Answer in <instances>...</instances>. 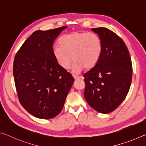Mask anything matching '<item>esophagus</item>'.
Returning a JSON list of instances; mask_svg holds the SVG:
<instances>
[{"label":"esophagus","mask_w":146,"mask_h":146,"mask_svg":"<svg viewBox=\"0 0 146 146\" xmlns=\"http://www.w3.org/2000/svg\"><path fill=\"white\" fill-rule=\"evenodd\" d=\"M73 78L75 79V80H77V79H79V78H81L80 76H78V75H73Z\"/></svg>","instance_id":"34e87169"}]
</instances>
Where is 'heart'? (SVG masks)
Masks as SVG:
<instances>
[{
    "instance_id": "obj_1",
    "label": "heart",
    "mask_w": 146,
    "mask_h": 146,
    "mask_svg": "<svg viewBox=\"0 0 146 146\" xmlns=\"http://www.w3.org/2000/svg\"><path fill=\"white\" fill-rule=\"evenodd\" d=\"M59 46L53 48V55L56 62L64 70L70 68L72 60L73 72L84 68L91 70L97 65L102 55L103 45L97 34L74 31L59 38Z\"/></svg>"
}]
</instances>
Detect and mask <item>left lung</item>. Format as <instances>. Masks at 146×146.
Masks as SVG:
<instances>
[{
	"instance_id": "8db88e82",
	"label": "left lung",
	"mask_w": 146,
	"mask_h": 146,
	"mask_svg": "<svg viewBox=\"0 0 146 146\" xmlns=\"http://www.w3.org/2000/svg\"><path fill=\"white\" fill-rule=\"evenodd\" d=\"M102 42L99 62L84 74V95L91 108L107 114L116 110L126 97L132 80V63L123 41L106 28H91Z\"/></svg>"
}]
</instances>
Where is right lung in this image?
<instances>
[{"label":"right lung","instance_id":"add662e5","mask_svg":"<svg viewBox=\"0 0 146 146\" xmlns=\"http://www.w3.org/2000/svg\"><path fill=\"white\" fill-rule=\"evenodd\" d=\"M67 26L37 30L24 42L13 62L19 100L34 117L49 119L62 110L74 78L56 62L53 55L56 38Z\"/></svg>","mask_w":146,"mask_h":146}]
</instances>
